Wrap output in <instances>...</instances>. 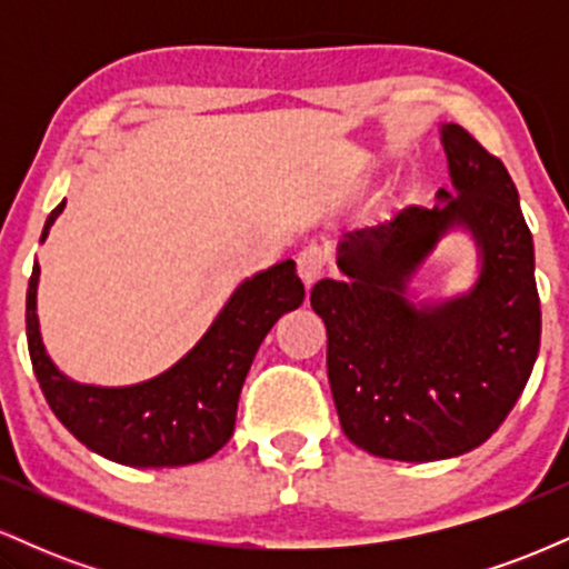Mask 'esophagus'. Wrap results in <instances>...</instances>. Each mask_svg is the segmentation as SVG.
<instances>
[{"mask_svg":"<svg viewBox=\"0 0 569 569\" xmlns=\"http://www.w3.org/2000/svg\"><path fill=\"white\" fill-rule=\"evenodd\" d=\"M297 270H299V278H302V283L307 286V289H310L316 280H321L323 270H326L323 248L321 246H305L297 257Z\"/></svg>","mask_w":569,"mask_h":569,"instance_id":"1","label":"esophagus"}]
</instances>
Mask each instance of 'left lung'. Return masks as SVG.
Listing matches in <instances>:
<instances>
[{"label":"left lung","instance_id":"1","mask_svg":"<svg viewBox=\"0 0 569 569\" xmlns=\"http://www.w3.org/2000/svg\"><path fill=\"white\" fill-rule=\"evenodd\" d=\"M441 143L455 192L345 232L342 278L312 286L345 436L385 460L430 462L481 447L530 380L540 350L535 248L511 176L460 126ZM468 229L482 270L471 292L411 303L408 280L443 233Z\"/></svg>","mask_w":569,"mask_h":569}]
</instances>
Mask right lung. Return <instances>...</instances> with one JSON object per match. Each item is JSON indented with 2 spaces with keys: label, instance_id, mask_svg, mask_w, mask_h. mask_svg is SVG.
Instances as JSON below:
<instances>
[{
  "label": "right lung",
  "instance_id": "1",
  "mask_svg": "<svg viewBox=\"0 0 569 569\" xmlns=\"http://www.w3.org/2000/svg\"><path fill=\"white\" fill-rule=\"evenodd\" d=\"M61 211L63 202L44 221L42 240ZM37 283L39 264L26 291V337L39 388L77 441L133 468H176L217 455L234 430L240 388L259 345L305 299L297 264H272L232 291L211 329L171 369L139 385L98 388L69 380L50 361L39 335Z\"/></svg>",
  "mask_w": 569,
  "mask_h": 569
}]
</instances>
